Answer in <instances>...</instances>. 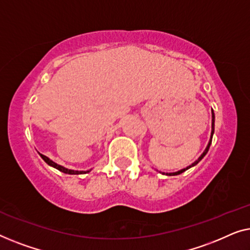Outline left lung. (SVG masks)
I'll return each mask as SVG.
<instances>
[{"mask_svg": "<svg viewBox=\"0 0 250 250\" xmlns=\"http://www.w3.org/2000/svg\"><path fill=\"white\" fill-rule=\"evenodd\" d=\"M214 121H215V117H214V112H213V110H212V132H210V139H209V142H208V145H207V147H206V149L204 150V153L202 154V155H200V156L198 157V160L195 161L194 163H192L191 165H189V167H186V168H182V170L178 171V172H173V173H167V175H178V174H181L182 172H185L186 170H188V168H190L191 167H195L196 164H198L199 162L202 161L203 157L206 155L207 152H208V149H209V146H210V144H212V138H213V133H214ZM163 174H164V173H163Z\"/></svg>", "mask_w": 250, "mask_h": 250, "instance_id": "1", "label": "left lung"}]
</instances>
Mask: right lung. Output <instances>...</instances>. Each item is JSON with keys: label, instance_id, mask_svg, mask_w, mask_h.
Instances as JSON below:
<instances>
[{"label": "right lung", "instance_id": "add662e5", "mask_svg": "<svg viewBox=\"0 0 250 250\" xmlns=\"http://www.w3.org/2000/svg\"><path fill=\"white\" fill-rule=\"evenodd\" d=\"M40 155H41L42 159H43L45 162H46V163H47L48 165H50V167H55V168H58L59 171L63 172V173H66V174H85V173H88V172L90 171V170H88V171H75V170H69V168L62 167V165L56 164L55 162L50 160L47 156L43 155V154H40Z\"/></svg>", "mask_w": 250, "mask_h": 250}]
</instances>
